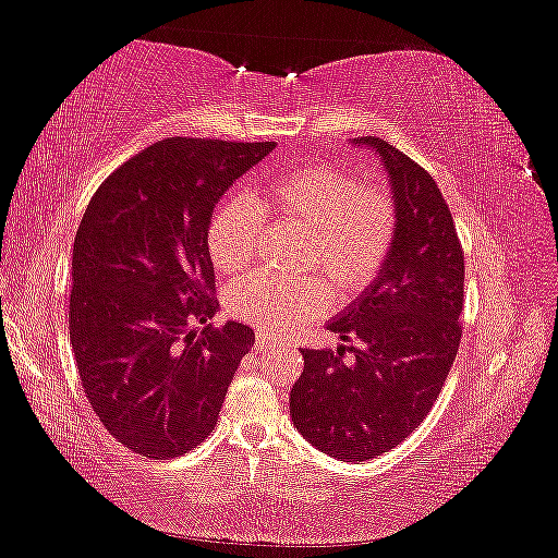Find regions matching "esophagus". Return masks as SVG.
Here are the masks:
<instances>
[{
	"label": "esophagus",
	"instance_id": "obj_1",
	"mask_svg": "<svg viewBox=\"0 0 558 558\" xmlns=\"http://www.w3.org/2000/svg\"><path fill=\"white\" fill-rule=\"evenodd\" d=\"M256 349H258V352H268V349H276V342H272V337L258 332V337H256Z\"/></svg>",
	"mask_w": 558,
	"mask_h": 558
}]
</instances>
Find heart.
I'll return each instance as SVG.
<instances>
[{
    "mask_svg": "<svg viewBox=\"0 0 558 558\" xmlns=\"http://www.w3.org/2000/svg\"><path fill=\"white\" fill-rule=\"evenodd\" d=\"M278 223L307 231L298 268L317 272L342 298L372 286L399 235V206L386 186L359 182L329 165H310L263 189ZM263 216L245 196L216 206L206 226V251L221 276H239L256 258ZM315 276H248L223 292V307L239 323L278 337L323 315L329 288Z\"/></svg>",
    "mask_w": 558,
    "mask_h": 558,
    "instance_id": "b5f03b06",
    "label": "heart"
}]
</instances>
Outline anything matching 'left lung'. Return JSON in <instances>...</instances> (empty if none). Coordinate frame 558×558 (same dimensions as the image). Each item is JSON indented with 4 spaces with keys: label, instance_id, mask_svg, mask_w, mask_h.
Wrapping results in <instances>:
<instances>
[{
    "label": "left lung",
    "instance_id": "8db88e82",
    "mask_svg": "<svg viewBox=\"0 0 558 558\" xmlns=\"http://www.w3.org/2000/svg\"><path fill=\"white\" fill-rule=\"evenodd\" d=\"M369 145L389 172L399 235L374 286L329 329L354 354L302 349L290 391L295 428L327 456L362 462L389 452L421 426L456 362L465 258L438 184L379 137Z\"/></svg>",
    "mask_w": 558,
    "mask_h": 558
}]
</instances>
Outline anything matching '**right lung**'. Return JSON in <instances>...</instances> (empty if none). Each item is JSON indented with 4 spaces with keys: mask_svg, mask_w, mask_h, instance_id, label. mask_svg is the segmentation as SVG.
<instances>
[{
    "mask_svg": "<svg viewBox=\"0 0 558 558\" xmlns=\"http://www.w3.org/2000/svg\"><path fill=\"white\" fill-rule=\"evenodd\" d=\"M272 149L167 137L98 186L75 231L69 329L81 386L110 436L149 460L209 438L256 342L248 325L209 323L219 300L206 226L226 189Z\"/></svg>",
    "mask_w": 558,
    "mask_h": 558,
    "instance_id": "add662e5",
    "label": "right lung"
}]
</instances>
